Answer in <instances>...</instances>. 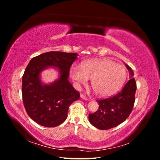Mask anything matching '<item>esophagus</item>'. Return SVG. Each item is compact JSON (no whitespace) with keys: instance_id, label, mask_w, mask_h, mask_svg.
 Here are the masks:
<instances>
[{"instance_id":"esophagus-1","label":"esophagus","mask_w":160,"mask_h":160,"mask_svg":"<svg viewBox=\"0 0 160 160\" xmlns=\"http://www.w3.org/2000/svg\"><path fill=\"white\" fill-rule=\"evenodd\" d=\"M81 98H82V99H85V100H88V98H87L86 96H85L84 95H81Z\"/></svg>"}]
</instances>
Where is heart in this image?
I'll list each match as a JSON object with an SVG mask.
<instances>
[{
    "label": "heart",
    "mask_w": 160,
    "mask_h": 160,
    "mask_svg": "<svg viewBox=\"0 0 160 160\" xmlns=\"http://www.w3.org/2000/svg\"><path fill=\"white\" fill-rule=\"evenodd\" d=\"M69 74L77 86L87 84L88 79H91L92 88L97 95L101 97L117 93L127 77L123 66L108 59L85 61L80 67L72 66Z\"/></svg>",
    "instance_id": "heart-1"
}]
</instances>
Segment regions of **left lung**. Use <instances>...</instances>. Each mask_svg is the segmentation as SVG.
I'll return each instance as SVG.
<instances>
[{
	"mask_svg": "<svg viewBox=\"0 0 160 160\" xmlns=\"http://www.w3.org/2000/svg\"><path fill=\"white\" fill-rule=\"evenodd\" d=\"M129 72L130 79L119 93L111 98L97 100L99 109L89 114L90 123L96 128L106 130L118 126L129 117L135 103V94L137 89L133 71L125 64Z\"/></svg>",
	"mask_w": 160,
	"mask_h": 160,
	"instance_id": "obj_1",
	"label": "left lung"
}]
</instances>
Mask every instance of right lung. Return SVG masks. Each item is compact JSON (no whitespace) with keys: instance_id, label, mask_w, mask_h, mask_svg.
I'll return each instance as SVG.
<instances>
[{"instance_id":"1","label":"right lung","mask_w":160,"mask_h":160,"mask_svg":"<svg viewBox=\"0 0 160 160\" xmlns=\"http://www.w3.org/2000/svg\"><path fill=\"white\" fill-rule=\"evenodd\" d=\"M77 53L50 51L33 57L22 76V95L28 115L36 123L47 128L56 127L67 118L69 107L80 95L68 80L71 65ZM55 67L59 78L50 84L42 83L40 73Z\"/></svg>"}]
</instances>
